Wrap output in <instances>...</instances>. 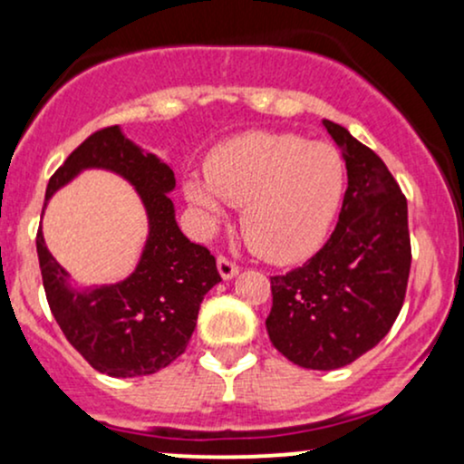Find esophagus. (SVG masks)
I'll return each mask as SVG.
<instances>
[{"mask_svg": "<svg viewBox=\"0 0 464 464\" xmlns=\"http://www.w3.org/2000/svg\"><path fill=\"white\" fill-rule=\"evenodd\" d=\"M218 273H220L222 279H233L239 273V266L228 257H218Z\"/></svg>", "mask_w": 464, "mask_h": 464, "instance_id": "obj_1", "label": "esophagus"}]
</instances>
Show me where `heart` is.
I'll return each instance as SVG.
<instances>
[{
	"mask_svg": "<svg viewBox=\"0 0 464 464\" xmlns=\"http://www.w3.org/2000/svg\"><path fill=\"white\" fill-rule=\"evenodd\" d=\"M205 177L183 183L207 222L222 202L242 209V236L270 262H299L323 244L344 194V161L327 143L299 135L246 132L211 150Z\"/></svg>",
	"mask_w": 464,
	"mask_h": 464,
	"instance_id": "obj_1",
	"label": "heart"
}]
</instances>
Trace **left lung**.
I'll return each instance as SVG.
<instances>
[{
  "mask_svg": "<svg viewBox=\"0 0 464 464\" xmlns=\"http://www.w3.org/2000/svg\"><path fill=\"white\" fill-rule=\"evenodd\" d=\"M343 148L347 191L327 244L301 268L270 276V343L303 369L334 371L391 332L410 275L408 202L371 148L323 120Z\"/></svg>",
  "mask_w": 464,
  "mask_h": 464,
  "instance_id": "1",
  "label": "left lung"
}]
</instances>
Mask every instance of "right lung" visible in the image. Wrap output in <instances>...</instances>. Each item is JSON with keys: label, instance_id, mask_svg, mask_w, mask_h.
Returning a JSON list of instances; mask_svg holds the SVG:
<instances>
[{"label": "right lung", "instance_id": "1", "mask_svg": "<svg viewBox=\"0 0 464 464\" xmlns=\"http://www.w3.org/2000/svg\"><path fill=\"white\" fill-rule=\"evenodd\" d=\"M89 168L120 174L135 188L148 216L146 246L124 281L78 290L69 285L39 228L36 253L47 303L72 347L95 371L111 377L152 375L188 347L202 299L222 281L216 257L179 228L168 196L177 185L169 165L126 140L120 126L93 132L69 154L47 183L45 205Z\"/></svg>", "mask_w": 464, "mask_h": 464}]
</instances>
